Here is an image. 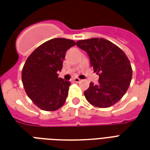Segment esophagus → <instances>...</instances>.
I'll use <instances>...</instances> for the list:
<instances>
[{"mask_svg": "<svg viewBox=\"0 0 150 150\" xmlns=\"http://www.w3.org/2000/svg\"><path fill=\"white\" fill-rule=\"evenodd\" d=\"M73 81L75 82V83H79V82H80V79L79 78H74L72 79Z\"/></svg>", "mask_w": 150, "mask_h": 150, "instance_id": "obj_1", "label": "esophagus"}]
</instances>
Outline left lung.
<instances>
[{"label": "left lung", "instance_id": "1", "mask_svg": "<svg viewBox=\"0 0 150 150\" xmlns=\"http://www.w3.org/2000/svg\"><path fill=\"white\" fill-rule=\"evenodd\" d=\"M76 45L88 53L99 85L90 83L84 91L87 100L96 108L112 106L124 96L132 80V70L125 52L108 40L94 38L80 40Z\"/></svg>", "mask_w": 150, "mask_h": 150}]
</instances>
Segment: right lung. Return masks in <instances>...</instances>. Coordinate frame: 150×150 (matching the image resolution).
<instances>
[{
    "label": "right lung",
    "mask_w": 150,
    "mask_h": 150,
    "mask_svg": "<svg viewBox=\"0 0 150 150\" xmlns=\"http://www.w3.org/2000/svg\"><path fill=\"white\" fill-rule=\"evenodd\" d=\"M75 42L53 38L32 52L25 62L21 80L26 94L40 109L52 112L65 104L71 83L59 78L67 50Z\"/></svg>",
    "instance_id": "1"
}]
</instances>
